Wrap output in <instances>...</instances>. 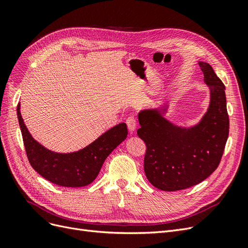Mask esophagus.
I'll list each match as a JSON object with an SVG mask.
<instances>
[{"instance_id":"34e87169","label":"esophagus","mask_w":248,"mask_h":248,"mask_svg":"<svg viewBox=\"0 0 248 248\" xmlns=\"http://www.w3.org/2000/svg\"><path fill=\"white\" fill-rule=\"evenodd\" d=\"M126 124H127V127H128V129L130 132H133L134 129H136L137 127V120L134 117H129L128 119L126 120Z\"/></svg>"}]
</instances>
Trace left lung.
<instances>
[{
	"mask_svg": "<svg viewBox=\"0 0 248 248\" xmlns=\"http://www.w3.org/2000/svg\"><path fill=\"white\" fill-rule=\"evenodd\" d=\"M199 65L210 103L197 125H175L163 117L164 108L139 112L138 136L147 146L145 174L160 190H181L204 181L218 167L229 137L226 87L208 63Z\"/></svg>",
	"mask_w": 248,
	"mask_h": 248,
	"instance_id": "8db88e82",
	"label": "left lung"
}]
</instances>
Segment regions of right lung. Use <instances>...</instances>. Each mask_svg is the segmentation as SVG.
I'll return each instance as SVG.
<instances>
[{
    "instance_id": "add662e5",
    "label": "right lung",
    "mask_w": 248,
    "mask_h": 248,
    "mask_svg": "<svg viewBox=\"0 0 248 248\" xmlns=\"http://www.w3.org/2000/svg\"><path fill=\"white\" fill-rule=\"evenodd\" d=\"M17 118L29 162L51 183L64 187H82L98 176L107 157L127 138V126L120 123L86 148L72 153H57L35 140L29 132L17 106Z\"/></svg>"
}]
</instances>
